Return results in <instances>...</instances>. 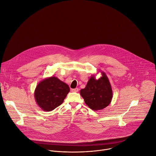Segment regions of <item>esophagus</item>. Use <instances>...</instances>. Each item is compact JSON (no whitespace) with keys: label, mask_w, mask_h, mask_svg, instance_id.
I'll use <instances>...</instances> for the list:
<instances>
[{"label":"esophagus","mask_w":156,"mask_h":156,"mask_svg":"<svg viewBox=\"0 0 156 156\" xmlns=\"http://www.w3.org/2000/svg\"><path fill=\"white\" fill-rule=\"evenodd\" d=\"M72 91H73V92H74V93H77V92L79 91V88H75V89H73V90H72Z\"/></svg>","instance_id":"1"}]
</instances>
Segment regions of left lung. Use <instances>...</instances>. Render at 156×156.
<instances>
[{"label": "left lung", "mask_w": 156, "mask_h": 156, "mask_svg": "<svg viewBox=\"0 0 156 156\" xmlns=\"http://www.w3.org/2000/svg\"><path fill=\"white\" fill-rule=\"evenodd\" d=\"M101 73L102 76L99 79H96L95 75H92L85 88L80 91L85 103L94 111L101 110L108 106L112 98L109 80L104 72Z\"/></svg>", "instance_id": "obj_1"}]
</instances>
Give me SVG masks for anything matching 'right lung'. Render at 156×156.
Masks as SVG:
<instances>
[{
    "label": "right lung",
    "mask_w": 156,
    "mask_h": 156,
    "mask_svg": "<svg viewBox=\"0 0 156 156\" xmlns=\"http://www.w3.org/2000/svg\"><path fill=\"white\" fill-rule=\"evenodd\" d=\"M69 91L66 83L52 76L38 83L34 91V98L43 111H51L63 102Z\"/></svg>",
    "instance_id": "1"
}]
</instances>
